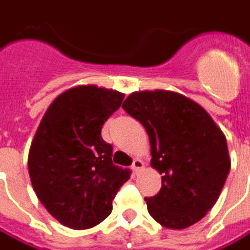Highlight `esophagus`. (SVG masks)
<instances>
[{"label":"esophagus","instance_id":"esophagus-1","mask_svg":"<svg viewBox=\"0 0 250 250\" xmlns=\"http://www.w3.org/2000/svg\"><path fill=\"white\" fill-rule=\"evenodd\" d=\"M144 168V162L141 161V159H134V162H133V167L131 169L134 170V173H138V172H141V169Z\"/></svg>","mask_w":250,"mask_h":250}]
</instances>
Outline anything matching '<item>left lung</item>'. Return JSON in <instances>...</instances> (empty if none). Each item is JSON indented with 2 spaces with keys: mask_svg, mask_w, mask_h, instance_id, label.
<instances>
[{
  "mask_svg": "<svg viewBox=\"0 0 250 250\" xmlns=\"http://www.w3.org/2000/svg\"><path fill=\"white\" fill-rule=\"evenodd\" d=\"M144 125L159 193L146 197L149 215L165 228L200 221L218 200L231 168L227 138L200 104L172 91L133 92L122 106Z\"/></svg>",
  "mask_w": 250,
  "mask_h": 250,
  "instance_id": "obj_1",
  "label": "left lung"
}]
</instances>
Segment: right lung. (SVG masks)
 I'll return each instance as SVG.
<instances>
[{
    "instance_id": "obj_1",
    "label": "right lung",
    "mask_w": 250,
    "mask_h": 250,
    "mask_svg": "<svg viewBox=\"0 0 250 250\" xmlns=\"http://www.w3.org/2000/svg\"><path fill=\"white\" fill-rule=\"evenodd\" d=\"M125 93L80 85L59 95L32 140L27 169L46 210L72 229L92 228L112 212V201L130 170L113 165L101 130Z\"/></svg>"
}]
</instances>
